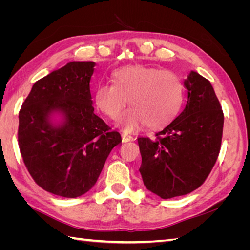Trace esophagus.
<instances>
[{
  "instance_id": "1",
  "label": "esophagus",
  "mask_w": 250,
  "mask_h": 250,
  "mask_svg": "<svg viewBox=\"0 0 250 250\" xmlns=\"http://www.w3.org/2000/svg\"><path fill=\"white\" fill-rule=\"evenodd\" d=\"M135 139L133 137H131V135H128V134H125L123 133L122 134V142L123 143H127V142H132L134 141Z\"/></svg>"
}]
</instances>
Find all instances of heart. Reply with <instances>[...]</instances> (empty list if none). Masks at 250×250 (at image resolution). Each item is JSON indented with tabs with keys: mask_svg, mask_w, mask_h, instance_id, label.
Here are the masks:
<instances>
[{
	"mask_svg": "<svg viewBox=\"0 0 250 250\" xmlns=\"http://www.w3.org/2000/svg\"><path fill=\"white\" fill-rule=\"evenodd\" d=\"M113 83L100 84L95 103L104 115L116 119L130 100L133 107L119 119L127 132L165 126L175 117L184 102V85L176 74L160 67L128 65L113 72Z\"/></svg>",
	"mask_w": 250,
	"mask_h": 250,
	"instance_id": "1",
	"label": "heart"
}]
</instances>
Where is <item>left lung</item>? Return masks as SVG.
I'll return each mask as SVG.
<instances>
[{"instance_id":"8db88e82","label":"left lung","mask_w":250,"mask_h":250,"mask_svg":"<svg viewBox=\"0 0 250 250\" xmlns=\"http://www.w3.org/2000/svg\"><path fill=\"white\" fill-rule=\"evenodd\" d=\"M184 84L188 100L183 112L155 140L138 139L144 185L163 199L198 188L220 152L224 116L213 86L194 71Z\"/></svg>"}]
</instances>
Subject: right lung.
<instances>
[{"label":"right lung","instance_id":"right-lung-1","mask_svg":"<svg viewBox=\"0 0 250 250\" xmlns=\"http://www.w3.org/2000/svg\"><path fill=\"white\" fill-rule=\"evenodd\" d=\"M94 62H72L36 81L19 113V147L30 175L44 191L65 198L97 183L118 131L94 113L89 89ZM57 113L63 118L53 124Z\"/></svg>","mask_w":250,"mask_h":250}]
</instances>
